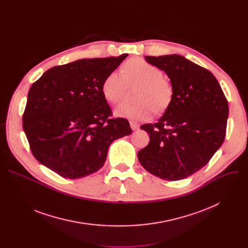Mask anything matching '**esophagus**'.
Wrapping results in <instances>:
<instances>
[{
    "label": "esophagus",
    "mask_w": 248,
    "mask_h": 248,
    "mask_svg": "<svg viewBox=\"0 0 248 248\" xmlns=\"http://www.w3.org/2000/svg\"><path fill=\"white\" fill-rule=\"evenodd\" d=\"M129 124H130V127L132 128V130H137L139 128V126H140L139 124H137L135 122H130Z\"/></svg>",
    "instance_id": "obj_1"
}]
</instances>
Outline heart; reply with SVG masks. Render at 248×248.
Returning a JSON list of instances; mask_svg holds the SVG:
<instances>
[{
	"label": "heart",
	"instance_id": "obj_1",
	"mask_svg": "<svg viewBox=\"0 0 248 248\" xmlns=\"http://www.w3.org/2000/svg\"><path fill=\"white\" fill-rule=\"evenodd\" d=\"M122 72L113 70L105 78L102 84L104 97L117 104L124 96L127 83L140 84L136 103L124 102L115 110V115L134 121L150 119L155 110L162 112L170 104L173 88L163 77L162 70L140 58L128 60L122 67Z\"/></svg>",
	"mask_w": 248,
	"mask_h": 248
}]
</instances>
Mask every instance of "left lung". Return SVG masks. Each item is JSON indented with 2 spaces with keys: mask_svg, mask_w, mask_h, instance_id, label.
I'll return each mask as SVG.
<instances>
[{
  "mask_svg": "<svg viewBox=\"0 0 248 248\" xmlns=\"http://www.w3.org/2000/svg\"><path fill=\"white\" fill-rule=\"evenodd\" d=\"M145 60L167 74L173 95L156 124L140 126L150 141L138 151V160L162 180H184L206 166L222 146L228 101L212 73L185 57L146 56Z\"/></svg>",
  "mask_w": 248,
  "mask_h": 248,
  "instance_id": "obj_1",
  "label": "left lung"
}]
</instances>
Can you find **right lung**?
<instances>
[{"label": "right lung", "instance_id": "1", "mask_svg": "<svg viewBox=\"0 0 248 248\" xmlns=\"http://www.w3.org/2000/svg\"><path fill=\"white\" fill-rule=\"evenodd\" d=\"M127 57L82 59L54 66L32 84L22 127L33 156L65 179L100 170L114 140L129 135L127 120L113 115L102 84Z\"/></svg>", "mask_w": 248, "mask_h": 248}]
</instances>
